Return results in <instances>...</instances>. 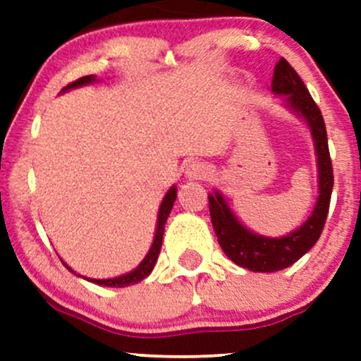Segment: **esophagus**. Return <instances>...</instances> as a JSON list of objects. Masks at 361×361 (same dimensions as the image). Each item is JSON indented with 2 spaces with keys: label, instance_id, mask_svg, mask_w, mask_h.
Returning a JSON list of instances; mask_svg holds the SVG:
<instances>
[{
  "label": "esophagus",
  "instance_id": "obj_1",
  "mask_svg": "<svg viewBox=\"0 0 361 361\" xmlns=\"http://www.w3.org/2000/svg\"><path fill=\"white\" fill-rule=\"evenodd\" d=\"M185 175L188 180H205L207 175H209V166L204 163V161H192L188 163V166L185 169Z\"/></svg>",
  "mask_w": 361,
  "mask_h": 361
}]
</instances>
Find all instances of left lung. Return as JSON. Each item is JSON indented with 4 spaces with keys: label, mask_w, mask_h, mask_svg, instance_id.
<instances>
[{
    "label": "left lung",
    "mask_w": 361,
    "mask_h": 361,
    "mask_svg": "<svg viewBox=\"0 0 361 361\" xmlns=\"http://www.w3.org/2000/svg\"><path fill=\"white\" fill-rule=\"evenodd\" d=\"M271 91L283 97L285 109L304 120L309 127L316 152L319 197L312 212L300 227L280 238H268L247 229L217 188L209 195L210 219L222 251L238 267L256 273H271L288 268L317 243L326 224L334 183L324 118L304 81L283 57L276 62L273 71Z\"/></svg>",
    "instance_id": "obj_1"
}]
</instances>
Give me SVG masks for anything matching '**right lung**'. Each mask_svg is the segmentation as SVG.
I'll return each instance as SVG.
<instances>
[{"label":"right lung","instance_id":"obj_1","mask_svg":"<svg viewBox=\"0 0 361 361\" xmlns=\"http://www.w3.org/2000/svg\"><path fill=\"white\" fill-rule=\"evenodd\" d=\"M94 81H98V80H97V76H93V74H90V76H82V78H80V80H76L74 82H71V85L66 86V88H62L61 93H66V91L74 90V88H80V86L91 85V82H94ZM175 200H176V186L173 185L171 188L166 192V195H164L163 202H161V205H159V212H157V221H156V234H154V239H152L151 247H149L146 258L140 261V263L132 271L123 273V275H120V276H114V279L98 280V279H88V276L78 275L76 271L71 270V268H69L68 264L61 259L62 264H64L69 271L74 273V275L81 276V279L88 280V281H91V283L103 285V287L123 288V287H128V285L139 283L140 280H144L146 276H149V273H151L152 268H154L157 256H159V251H161V244H163L164 226H166V221H168L169 214H171V209H173V204H175Z\"/></svg>","mask_w":361,"mask_h":361}]
</instances>
